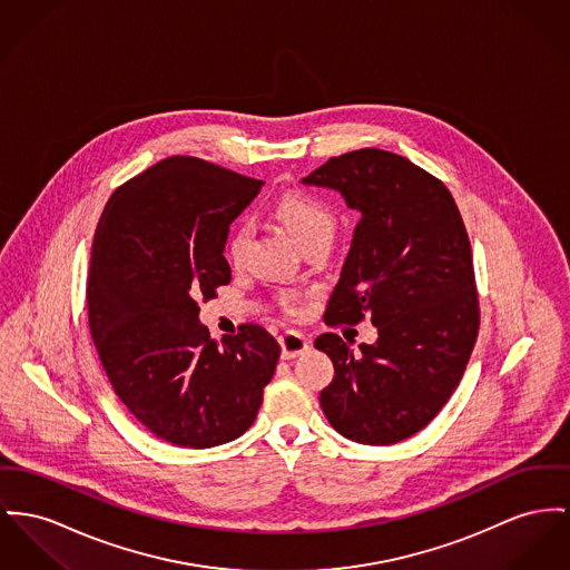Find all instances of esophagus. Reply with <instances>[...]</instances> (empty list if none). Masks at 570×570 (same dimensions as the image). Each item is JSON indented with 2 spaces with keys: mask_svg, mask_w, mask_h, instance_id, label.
Here are the masks:
<instances>
[{
  "mask_svg": "<svg viewBox=\"0 0 570 570\" xmlns=\"http://www.w3.org/2000/svg\"><path fill=\"white\" fill-rule=\"evenodd\" d=\"M278 343H281L283 358H296L311 347V342L304 337L303 333H296V331H287L285 335H281Z\"/></svg>",
  "mask_w": 570,
  "mask_h": 570,
  "instance_id": "1",
  "label": "esophagus"
}]
</instances>
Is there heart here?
Returning a JSON list of instances; mask_svg holds the SVG:
<instances>
[{
  "label": "heart",
  "mask_w": 570,
  "mask_h": 570,
  "mask_svg": "<svg viewBox=\"0 0 570 570\" xmlns=\"http://www.w3.org/2000/svg\"><path fill=\"white\" fill-rule=\"evenodd\" d=\"M278 220L289 230V235L298 242V246H304L311 239L317 237H333L335 233V216L331 207L303 191H289L283 194L276 200L274 207ZM250 237V227L246 223H237L227 239V255L230 262H239L244 257L246 244Z\"/></svg>",
  "instance_id": "heart-1"
}]
</instances>
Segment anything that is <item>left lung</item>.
I'll list each match as a JSON object with an SVG mask.
<instances>
[{
	"label": "left lung",
	"instance_id": "left-lung-1",
	"mask_svg": "<svg viewBox=\"0 0 570 570\" xmlns=\"http://www.w3.org/2000/svg\"><path fill=\"white\" fill-rule=\"evenodd\" d=\"M304 186L340 191L361 214L326 324H358L379 340L354 352L335 333L315 347L335 365L320 393L331 425L363 445H393L425 428L452 397L478 340L471 244L454 196L402 155L331 157Z\"/></svg>",
	"mask_w": 570,
	"mask_h": 570
}]
</instances>
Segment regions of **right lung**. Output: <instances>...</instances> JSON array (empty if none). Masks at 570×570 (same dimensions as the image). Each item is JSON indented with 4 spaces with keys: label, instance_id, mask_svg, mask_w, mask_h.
Masks as SVG:
<instances>
[{
    "label": "right lung",
    "instance_id": "add662e5",
    "mask_svg": "<svg viewBox=\"0 0 570 570\" xmlns=\"http://www.w3.org/2000/svg\"><path fill=\"white\" fill-rule=\"evenodd\" d=\"M264 181L198 157L157 161L108 200L92 242L88 322L118 400L166 443L205 450L259 413L281 345L262 326L223 343L198 298L230 281L228 225Z\"/></svg>",
    "mask_w": 570,
    "mask_h": 570
}]
</instances>
